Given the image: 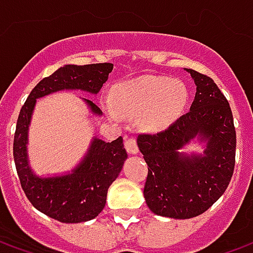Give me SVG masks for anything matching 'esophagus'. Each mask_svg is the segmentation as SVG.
<instances>
[{"instance_id":"34e87169","label":"esophagus","mask_w":253,"mask_h":253,"mask_svg":"<svg viewBox=\"0 0 253 253\" xmlns=\"http://www.w3.org/2000/svg\"><path fill=\"white\" fill-rule=\"evenodd\" d=\"M125 146H126V150L130 154H137L138 153V145L137 139L134 137L126 138V142H125Z\"/></svg>"}]
</instances>
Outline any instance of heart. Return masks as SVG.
<instances>
[{
	"label": "heart",
	"mask_w": 253,
	"mask_h": 253,
	"mask_svg": "<svg viewBox=\"0 0 253 253\" xmlns=\"http://www.w3.org/2000/svg\"><path fill=\"white\" fill-rule=\"evenodd\" d=\"M187 89L179 80L163 76H145L119 84L112 90V118L139 116V127L157 132L169 127L181 115L187 103Z\"/></svg>",
	"instance_id": "obj_1"
}]
</instances>
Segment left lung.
I'll return each instance as SVG.
<instances>
[{
  "instance_id": "8db88e82",
  "label": "left lung",
  "mask_w": 253,
  "mask_h": 253,
  "mask_svg": "<svg viewBox=\"0 0 253 253\" xmlns=\"http://www.w3.org/2000/svg\"><path fill=\"white\" fill-rule=\"evenodd\" d=\"M187 72L196 85L190 111L163 131L139 134L137 139L148 164L146 205L154 214L176 219L210 209L228 188L236 161V130L228 100L209 76ZM196 135L207 141L204 156L179 154Z\"/></svg>"
}]
</instances>
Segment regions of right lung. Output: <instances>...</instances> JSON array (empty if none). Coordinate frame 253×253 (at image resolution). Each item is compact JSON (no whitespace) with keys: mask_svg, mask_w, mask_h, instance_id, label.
Masks as SVG:
<instances>
[{"mask_svg":"<svg viewBox=\"0 0 253 253\" xmlns=\"http://www.w3.org/2000/svg\"><path fill=\"white\" fill-rule=\"evenodd\" d=\"M112 69V63L65 65L43 78L20 110L13 141L20 184L32 206L59 222H85L99 215L105 206L107 191L123 168L127 152L122 137L112 142L93 138L86 156L72 173L55 177L36 176L31 170L27 156L28 126L36 99L63 89H80L96 94ZM85 101L93 114H103L93 101Z\"/></svg>","mask_w":253,"mask_h":253,"instance_id":"1","label":"right lung"}]
</instances>
